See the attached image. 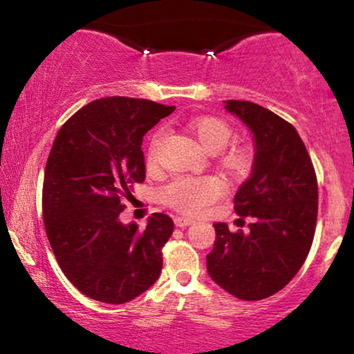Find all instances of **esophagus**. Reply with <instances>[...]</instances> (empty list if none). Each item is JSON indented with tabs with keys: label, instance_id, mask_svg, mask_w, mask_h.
Instances as JSON below:
<instances>
[{
	"label": "esophagus",
	"instance_id": "esophagus-1",
	"mask_svg": "<svg viewBox=\"0 0 354 354\" xmlns=\"http://www.w3.org/2000/svg\"><path fill=\"white\" fill-rule=\"evenodd\" d=\"M174 222H176V225L180 227V229H183V227H188V225L195 224V221L190 219V217H176V219H174Z\"/></svg>",
	"mask_w": 354,
	"mask_h": 354
}]
</instances>
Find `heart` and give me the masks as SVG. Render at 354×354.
<instances>
[{"label": "heart", "mask_w": 354, "mask_h": 354, "mask_svg": "<svg viewBox=\"0 0 354 354\" xmlns=\"http://www.w3.org/2000/svg\"><path fill=\"white\" fill-rule=\"evenodd\" d=\"M192 130L201 143V147L209 153H219L225 148L232 137L229 124L217 118H198L192 120ZM162 132L153 135L148 149V159L153 161L156 158L158 148L161 145ZM222 167L232 177L241 178L251 171L253 166V154L248 148L230 149L222 156ZM224 193V183L217 177H176L162 187L159 198L174 209L185 212V214H200L206 206L214 203Z\"/></svg>", "instance_id": "1"}]
</instances>
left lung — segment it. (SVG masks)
Wrapping results in <instances>:
<instances>
[{"instance_id":"1","label":"left lung","mask_w":354,"mask_h":354,"mask_svg":"<svg viewBox=\"0 0 354 354\" xmlns=\"http://www.w3.org/2000/svg\"><path fill=\"white\" fill-rule=\"evenodd\" d=\"M224 103L253 133L251 176L234 198L239 221L253 222L246 234H234L225 222L214 224V248L206 264L225 292L256 301L282 290L306 261L317 221V178L292 124L250 101Z\"/></svg>"}]
</instances>
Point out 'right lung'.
<instances>
[{"label": "right lung", "instance_id": "right-lung-1", "mask_svg": "<svg viewBox=\"0 0 354 354\" xmlns=\"http://www.w3.org/2000/svg\"><path fill=\"white\" fill-rule=\"evenodd\" d=\"M176 109L149 100L91 101L57 132L43 182V219L62 272L109 304L132 301L156 282L174 222L154 212L143 230L122 224V198L145 180V133Z\"/></svg>", "mask_w": 354, "mask_h": 354}]
</instances>
